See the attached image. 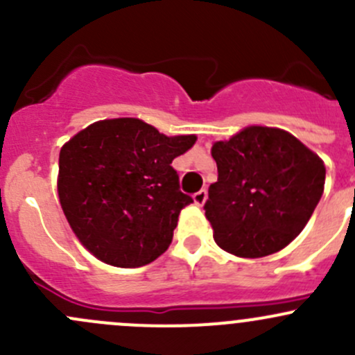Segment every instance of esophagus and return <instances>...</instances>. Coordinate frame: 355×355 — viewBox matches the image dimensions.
<instances>
[{"label":"esophagus","mask_w":355,"mask_h":355,"mask_svg":"<svg viewBox=\"0 0 355 355\" xmlns=\"http://www.w3.org/2000/svg\"><path fill=\"white\" fill-rule=\"evenodd\" d=\"M206 199H207L206 189H200L199 192H196V194H194V202L198 204V206H202V204L206 202Z\"/></svg>","instance_id":"1"}]
</instances>
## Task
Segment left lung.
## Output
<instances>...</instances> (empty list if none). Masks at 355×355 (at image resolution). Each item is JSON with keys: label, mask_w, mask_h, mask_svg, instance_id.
Masks as SVG:
<instances>
[{"label": "left lung", "mask_w": 355, "mask_h": 355, "mask_svg": "<svg viewBox=\"0 0 355 355\" xmlns=\"http://www.w3.org/2000/svg\"><path fill=\"white\" fill-rule=\"evenodd\" d=\"M218 182L204 204L214 241L239 257H263L302 232L324 189L320 156L280 128L247 127L211 149Z\"/></svg>", "instance_id": "left-lung-1"}]
</instances>
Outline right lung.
Wrapping results in <instances>:
<instances>
[{
  "mask_svg": "<svg viewBox=\"0 0 355 355\" xmlns=\"http://www.w3.org/2000/svg\"><path fill=\"white\" fill-rule=\"evenodd\" d=\"M194 144L196 135L166 137L139 118L96 121L71 137L60 151L58 196L78 241L113 266L153 263L194 202L171 166Z\"/></svg>",
  "mask_w": 355,
  "mask_h": 355,
  "instance_id": "obj_1",
  "label": "right lung"
}]
</instances>
